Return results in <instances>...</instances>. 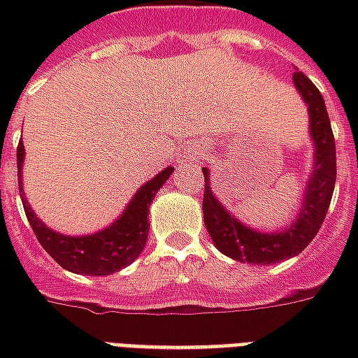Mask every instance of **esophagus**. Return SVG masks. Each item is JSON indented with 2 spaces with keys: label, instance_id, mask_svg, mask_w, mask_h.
<instances>
[{
  "label": "esophagus",
  "instance_id": "obj_1",
  "mask_svg": "<svg viewBox=\"0 0 358 358\" xmlns=\"http://www.w3.org/2000/svg\"><path fill=\"white\" fill-rule=\"evenodd\" d=\"M199 153H201V148H199L197 143H194V145H189V148H187L186 155L184 157H187V159H197V157H199Z\"/></svg>",
  "mask_w": 358,
  "mask_h": 358
}]
</instances>
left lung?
Wrapping results in <instances>:
<instances>
[{"label": "left lung", "mask_w": 358, "mask_h": 358, "mask_svg": "<svg viewBox=\"0 0 358 358\" xmlns=\"http://www.w3.org/2000/svg\"><path fill=\"white\" fill-rule=\"evenodd\" d=\"M293 84L307 103L310 138L315 145V164L305 187L299 215L284 230L259 232L241 224L232 213L220 205L209 182V169L205 166V195H203V220L220 253L234 261L249 264H276L299 255L320 230L331 194L336 186V140L331 132L330 117L322 94L305 74L297 71Z\"/></svg>", "instance_id": "1"}]
</instances>
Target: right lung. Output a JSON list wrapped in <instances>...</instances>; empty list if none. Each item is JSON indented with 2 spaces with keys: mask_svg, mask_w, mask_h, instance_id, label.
<instances>
[{
  "mask_svg": "<svg viewBox=\"0 0 358 358\" xmlns=\"http://www.w3.org/2000/svg\"><path fill=\"white\" fill-rule=\"evenodd\" d=\"M22 163H24V145L19 143L17 169H19L20 199L40 245L63 268L71 270L74 274H88V276H109L113 272H118L128 264H132L140 257L149 234V205L174 171L172 166H166L155 178L143 184L136 192L132 201L128 203V207L122 210V215L105 230L74 238V236L53 232L30 209L22 189Z\"/></svg>",
  "mask_w": 358,
  "mask_h": 358,
  "instance_id": "obj_1",
  "label": "right lung"
}]
</instances>
